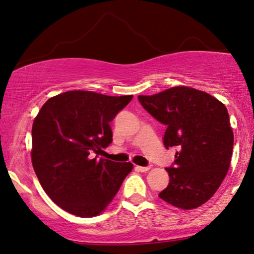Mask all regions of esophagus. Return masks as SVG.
<instances>
[{
    "mask_svg": "<svg viewBox=\"0 0 254 254\" xmlns=\"http://www.w3.org/2000/svg\"><path fill=\"white\" fill-rule=\"evenodd\" d=\"M134 169L137 171H141V173H145V171H148L151 169V166H147V167H141V166H135Z\"/></svg>",
    "mask_w": 254,
    "mask_h": 254,
    "instance_id": "34e87169",
    "label": "esophagus"
}]
</instances>
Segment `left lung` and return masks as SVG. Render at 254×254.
<instances>
[{"instance_id":"8db88e82","label":"left lung","mask_w":254,"mask_h":254,"mask_svg":"<svg viewBox=\"0 0 254 254\" xmlns=\"http://www.w3.org/2000/svg\"><path fill=\"white\" fill-rule=\"evenodd\" d=\"M138 100L167 127L164 147L177 148L174 163L166 168L169 184L159 197L182 209L201 206L217 191L230 167L234 132L226 106L187 86L139 95Z\"/></svg>"}]
</instances>
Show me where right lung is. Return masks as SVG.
<instances>
[{
  "label": "right lung",
  "mask_w": 254,
  "mask_h": 254,
  "mask_svg": "<svg viewBox=\"0 0 254 254\" xmlns=\"http://www.w3.org/2000/svg\"><path fill=\"white\" fill-rule=\"evenodd\" d=\"M133 95L70 91L41 107L32 127V164L42 189L67 213L95 216L115 197L131 162L96 158L113 141L110 122Z\"/></svg>",
  "instance_id": "add662e5"
}]
</instances>
